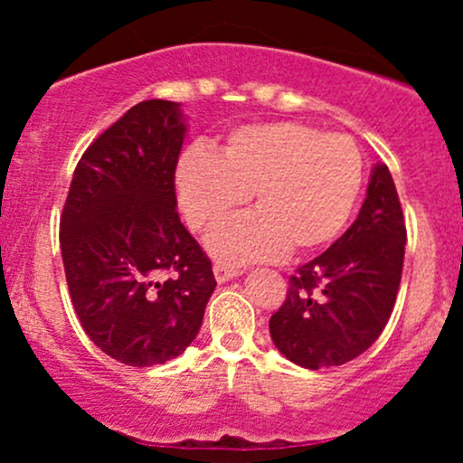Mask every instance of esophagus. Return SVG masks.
Here are the masks:
<instances>
[{"instance_id":"34e87169","label":"esophagus","mask_w":463,"mask_h":463,"mask_svg":"<svg viewBox=\"0 0 463 463\" xmlns=\"http://www.w3.org/2000/svg\"><path fill=\"white\" fill-rule=\"evenodd\" d=\"M213 274H215V280L217 283H226V280L235 279L241 272H239L237 268H232V265H226V263H215L213 265Z\"/></svg>"}]
</instances>
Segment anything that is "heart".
<instances>
[{
	"mask_svg": "<svg viewBox=\"0 0 463 463\" xmlns=\"http://www.w3.org/2000/svg\"><path fill=\"white\" fill-rule=\"evenodd\" d=\"M361 183L364 161L350 137L296 121L241 126L215 154L189 147L176 172L180 206L198 232L215 231L252 195L257 213L209 239L215 257L235 263L328 246L348 224Z\"/></svg>",
	"mask_w": 463,
	"mask_h": 463,
	"instance_id": "heart-1",
	"label": "heart"
}]
</instances>
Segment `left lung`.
I'll return each instance as SVG.
<instances>
[{"label":"left lung","instance_id":"8db88e82","mask_svg":"<svg viewBox=\"0 0 463 463\" xmlns=\"http://www.w3.org/2000/svg\"><path fill=\"white\" fill-rule=\"evenodd\" d=\"M405 243L396 184L387 165L376 163L353 226L289 276L287 298L269 317L274 346L309 370L365 353L394 309Z\"/></svg>","mask_w":463,"mask_h":463}]
</instances>
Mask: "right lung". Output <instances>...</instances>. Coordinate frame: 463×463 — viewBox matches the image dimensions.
Segmentation results:
<instances>
[{"label": "right lung", "instance_id": "add662e5", "mask_svg": "<svg viewBox=\"0 0 463 463\" xmlns=\"http://www.w3.org/2000/svg\"><path fill=\"white\" fill-rule=\"evenodd\" d=\"M184 130L178 102L132 106L82 154L62 206V265L80 324L135 368L184 353L217 285L176 211Z\"/></svg>", "mask_w": 463, "mask_h": 463}]
</instances>
